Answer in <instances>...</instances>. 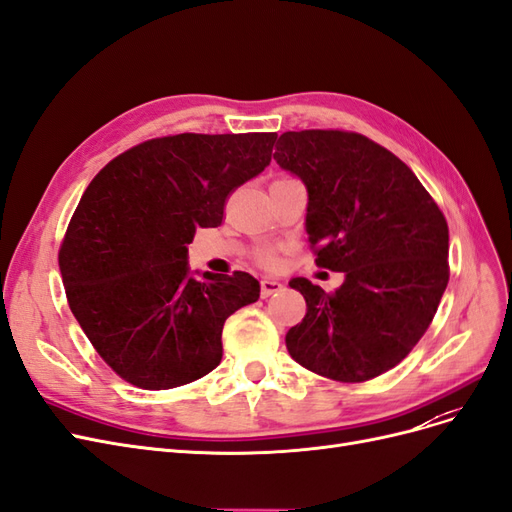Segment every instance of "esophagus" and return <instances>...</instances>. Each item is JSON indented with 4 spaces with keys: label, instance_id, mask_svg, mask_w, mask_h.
I'll return each mask as SVG.
<instances>
[{
    "label": "esophagus",
    "instance_id": "34e87169",
    "mask_svg": "<svg viewBox=\"0 0 512 512\" xmlns=\"http://www.w3.org/2000/svg\"><path fill=\"white\" fill-rule=\"evenodd\" d=\"M282 289H285V285H282L280 280H274V278H263V280H261V297L276 295V293H280Z\"/></svg>",
    "mask_w": 512,
    "mask_h": 512
}]
</instances>
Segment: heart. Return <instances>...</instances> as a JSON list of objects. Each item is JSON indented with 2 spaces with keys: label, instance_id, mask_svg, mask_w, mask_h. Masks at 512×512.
<instances>
[{
  "label": "heart",
  "instance_id": "heart-1",
  "mask_svg": "<svg viewBox=\"0 0 512 512\" xmlns=\"http://www.w3.org/2000/svg\"><path fill=\"white\" fill-rule=\"evenodd\" d=\"M257 259H259L266 268H276L278 261H280L278 253H276L274 249H270V246H266V249H261V251L257 253Z\"/></svg>",
  "mask_w": 512,
  "mask_h": 512
}]
</instances>
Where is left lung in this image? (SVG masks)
Instances as JSON below:
<instances>
[{"instance_id":"8db88e82","label":"left lung","mask_w":512,"mask_h":512,"mask_svg":"<svg viewBox=\"0 0 512 512\" xmlns=\"http://www.w3.org/2000/svg\"><path fill=\"white\" fill-rule=\"evenodd\" d=\"M274 160L308 187L316 266L346 274L333 293L308 278L289 282L308 310L287 350L329 380H373L403 361L437 314L449 282L445 215L403 160L358 132H285Z\"/></svg>"}]
</instances>
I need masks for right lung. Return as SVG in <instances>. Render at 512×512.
Segmentation results:
<instances>
[{
	"label": "right lung",
	"mask_w": 512,
	"mask_h": 512,
	"mask_svg": "<svg viewBox=\"0 0 512 512\" xmlns=\"http://www.w3.org/2000/svg\"><path fill=\"white\" fill-rule=\"evenodd\" d=\"M276 132L170 135L105 164L59 249L69 308L124 382L168 390L211 373L227 316L259 299L246 272L187 274V244L272 160Z\"/></svg>",
	"instance_id": "add662e5"
}]
</instances>
